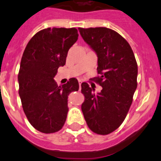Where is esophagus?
Here are the masks:
<instances>
[{
	"label": "esophagus",
	"mask_w": 161,
	"mask_h": 161,
	"mask_svg": "<svg viewBox=\"0 0 161 161\" xmlns=\"http://www.w3.org/2000/svg\"><path fill=\"white\" fill-rule=\"evenodd\" d=\"M81 84H82V81L79 80V86H80V88L81 87Z\"/></svg>",
	"instance_id": "obj_1"
}]
</instances>
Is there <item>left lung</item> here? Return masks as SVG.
<instances>
[{"label": "left lung", "instance_id": "obj_1", "mask_svg": "<svg viewBox=\"0 0 161 161\" xmlns=\"http://www.w3.org/2000/svg\"><path fill=\"white\" fill-rule=\"evenodd\" d=\"M86 44L98 57L95 80L103 87L99 93L87 83L81 84L85 100L81 106L88 128L98 135H108L120 126L132 103L137 88L138 66L128 41L106 27L79 28Z\"/></svg>", "mask_w": 161, "mask_h": 161}]
</instances>
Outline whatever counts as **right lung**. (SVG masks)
Here are the masks:
<instances>
[{
    "mask_svg": "<svg viewBox=\"0 0 161 161\" xmlns=\"http://www.w3.org/2000/svg\"><path fill=\"white\" fill-rule=\"evenodd\" d=\"M77 39L75 28L44 29L30 39L23 54L19 93L29 122L41 132L54 133L63 128L69 110L68 95L79 89L76 78L61 87L54 80Z\"/></svg>",
    "mask_w": 161,
    "mask_h": 161,
    "instance_id": "right-lung-1",
    "label": "right lung"
}]
</instances>
